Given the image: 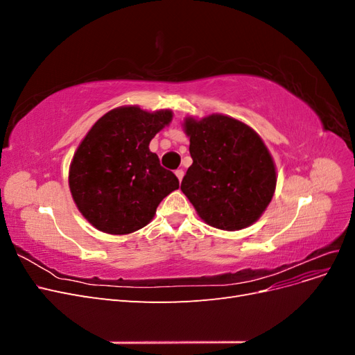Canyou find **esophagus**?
Wrapping results in <instances>:
<instances>
[{
    "instance_id": "obj_1",
    "label": "esophagus",
    "mask_w": 355,
    "mask_h": 355,
    "mask_svg": "<svg viewBox=\"0 0 355 355\" xmlns=\"http://www.w3.org/2000/svg\"><path fill=\"white\" fill-rule=\"evenodd\" d=\"M175 175L178 176V179H179V182L182 180V178H184V170H182V168H178L176 171H175Z\"/></svg>"
}]
</instances>
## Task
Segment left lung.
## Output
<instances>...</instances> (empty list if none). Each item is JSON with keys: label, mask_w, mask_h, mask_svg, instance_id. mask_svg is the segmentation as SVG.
I'll return each instance as SVG.
<instances>
[{"label": "left lung", "mask_w": 355, "mask_h": 355, "mask_svg": "<svg viewBox=\"0 0 355 355\" xmlns=\"http://www.w3.org/2000/svg\"><path fill=\"white\" fill-rule=\"evenodd\" d=\"M192 164L180 189L200 218L237 231L261 218L275 191V166L262 139L227 115L185 120Z\"/></svg>", "instance_id": "left-lung-1"}]
</instances>
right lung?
Masks as SVG:
<instances>
[{
	"mask_svg": "<svg viewBox=\"0 0 355 355\" xmlns=\"http://www.w3.org/2000/svg\"><path fill=\"white\" fill-rule=\"evenodd\" d=\"M171 121V111L123 106L94 123L69 168L72 198L102 232L121 235L144 228L158 204L179 188L173 171L149 151L151 139Z\"/></svg>",
	"mask_w": 355,
	"mask_h": 355,
	"instance_id": "obj_1",
	"label": "right lung"
}]
</instances>
